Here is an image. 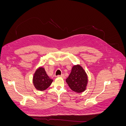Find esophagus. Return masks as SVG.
Returning <instances> with one entry per match:
<instances>
[{
  "mask_svg": "<svg viewBox=\"0 0 126 126\" xmlns=\"http://www.w3.org/2000/svg\"><path fill=\"white\" fill-rule=\"evenodd\" d=\"M58 77H62V78H64V77H64V75L63 74H62V75H58Z\"/></svg>",
  "mask_w": 126,
  "mask_h": 126,
  "instance_id": "esophagus-1",
  "label": "esophagus"
}]
</instances>
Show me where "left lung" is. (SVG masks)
<instances>
[{"label":"left lung","mask_w":126,"mask_h":126,"mask_svg":"<svg viewBox=\"0 0 126 126\" xmlns=\"http://www.w3.org/2000/svg\"><path fill=\"white\" fill-rule=\"evenodd\" d=\"M66 81L72 91L81 93L86 89L88 79L83 68L80 64H77L72 67L70 74Z\"/></svg>","instance_id":"left-lung-1"}]
</instances>
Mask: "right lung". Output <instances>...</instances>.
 Instances as JSON below:
<instances>
[{
	"mask_svg": "<svg viewBox=\"0 0 126 126\" xmlns=\"http://www.w3.org/2000/svg\"><path fill=\"white\" fill-rule=\"evenodd\" d=\"M52 81L53 80L49 78L45 68L42 66L37 68L33 74L32 82L34 87L38 90L44 91L47 89Z\"/></svg>",
	"mask_w": 126,
	"mask_h": 126,
	"instance_id": "right-lung-1",
	"label": "right lung"
}]
</instances>
